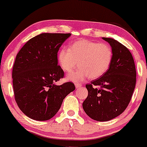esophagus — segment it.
Masks as SVG:
<instances>
[{"label": "esophagus", "instance_id": "1", "mask_svg": "<svg viewBox=\"0 0 147 147\" xmlns=\"http://www.w3.org/2000/svg\"><path fill=\"white\" fill-rule=\"evenodd\" d=\"M75 87H76V88H78V87H80L82 85V83H77V82H75Z\"/></svg>", "mask_w": 147, "mask_h": 147}]
</instances>
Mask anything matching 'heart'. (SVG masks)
<instances>
[{"mask_svg": "<svg viewBox=\"0 0 147 147\" xmlns=\"http://www.w3.org/2000/svg\"><path fill=\"white\" fill-rule=\"evenodd\" d=\"M112 57L113 51L109 45L87 40L76 41L57 54L59 65L67 73L72 72L79 62L81 68L68 75V79L74 82L101 77L109 69Z\"/></svg>", "mask_w": 147, "mask_h": 147, "instance_id": "heart-1", "label": "heart"}]
</instances>
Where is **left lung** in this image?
<instances>
[{"mask_svg":"<svg viewBox=\"0 0 147 147\" xmlns=\"http://www.w3.org/2000/svg\"><path fill=\"white\" fill-rule=\"evenodd\" d=\"M102 39L112 47V63L103 75L86 84L88 95L82 107L92 119L106 121L127 107L135 88L137 72L132 55L125 46L112 38Z\"/></svg>","mask_w":147,"mask_h":147,"instance_id":"left-lung-1","label":"left lung"}]
</instances>
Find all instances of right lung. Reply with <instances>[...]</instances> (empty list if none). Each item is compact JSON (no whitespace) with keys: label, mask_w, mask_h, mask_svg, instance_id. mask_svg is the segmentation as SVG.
Listing matches in <instances>:
<instances>
[{"label":"right lung","mask_w":147,"mask_h":147,"mask_svg":"<svg viewBox=\"0 0 147 147\" xmlns=\"http://www.w3.org/2000/svg\"><path fill=\"white\" fill-rule=\"evenodd\" d=\"M70 33H42L28 41L17 54L12 78L15 100L28 117L51 119L65 97L75 90L72 82L56 85L64 77L57 65V52Z\"/></svg>","instance_id":"1"}]
</instances>
